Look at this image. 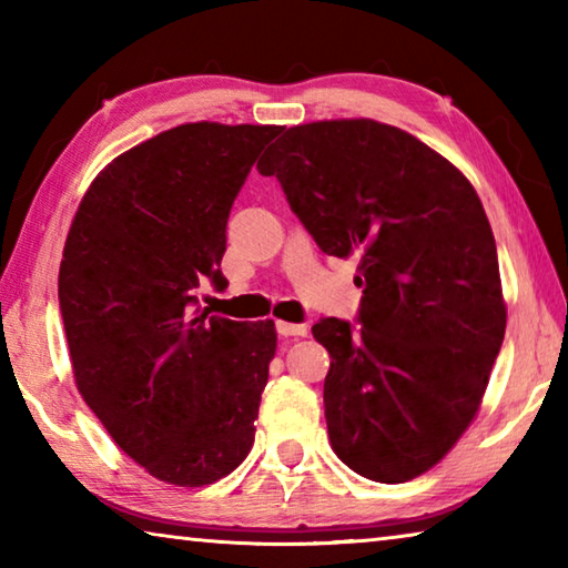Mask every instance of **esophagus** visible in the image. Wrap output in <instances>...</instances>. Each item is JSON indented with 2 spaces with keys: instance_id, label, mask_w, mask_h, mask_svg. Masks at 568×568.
Returning a JSON list of instances; mask_svg holds the SVG:
<instances>
[{
  "instance_id": "esophagus-1",
  "label": "esophagus",
  "mask_w": 568,
  "mask_h": 568,
  "mask_svg": "<svg viewBox=\"0 0 568 568\" xmlns=\"http://www.w3.org/2000/svg\"><path fill=\"white\" fill-rule=\"evenodd\" d=\"M275 331H277V335H281V338H303V335H307L305 325H295V323H287V321H277Z\"/></svg>"
}]
</instances>
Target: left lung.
Masks as SVG:
<instances>
[{
  "label": "left lung",
  "mask_w": 568,
  "mask_h": 568,
  "mask_svg": "<svg viewBox=\"0 0 568 568\" xmlns=\"http://www.w3.org/2000/svg\"><path fill=\"white\" fill-rule=\"evenodd\" d=\"M323 253L355 257L358 328L323 318L331 446L378 484L444 458L476 418L506 333L496 240L476 190L413 134L376 120L287 130L257 162Z\"/></svg>",
  "instance_id": "obj_1"
}]
</instances>
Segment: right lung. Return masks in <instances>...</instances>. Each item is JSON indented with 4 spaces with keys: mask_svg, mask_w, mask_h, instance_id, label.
I'll return each instance as SVG.
<instances>
[{
    "mask_svg": "<svg viewBox=\"0 0 568 568\" xmlns=\"http://www.w3.org/2000/svg\"><path fill=\"white\" fill-rule=\"evenodd\" d=\"M277 124L187 122L122 152L92 180L67 235L60 311L77 390L124 454L165 484L235 470L275 355V323L197 307L225 287L235 197Z\"/></svg>",
    "mask_w": 568,
    "mask_h": 568,
    "instance_id": "1",
    "label": "right lung"
}]
</instances>
